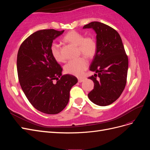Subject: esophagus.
I'll return each mask as SVG.
<instances>
[{
  "instance_id": "1",
  "label": "esophagus",
  "mask_w": 150,
  "mask_h": 150,
  "mask_svg": "<svg viewBox=\"0 0 150 150\" xmlns=\"http://www.w3.org/2000/svg\"><path fill=\"white\" fill-rule=\"evenodd\" d=\"M84 80V79H82V78H79V79H78V82H79V83H82Z\"/></svg>"
}]
</instances>
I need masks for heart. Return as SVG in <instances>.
I'll use <instances>...</instances> for the list:
<instances>
[{"label": "heart", "instance_id": "heart-1", "mask_svg": "<svg viewBox=\"0 0 150 150\" xmlns=\"http://www.w3.org/2000/svg\"><path fill=\"white\" fill-rule=\"evenodd\" d=\"M64 41L75 46H78L79 54H83L87 58L93 57L97 51V43L93 37L84 35L76 30H71L63 38ZM50 51L53 58L57 62L64 61L59 47L56 42H52L50 46ZM88 62L84 57L69 61L64 66V71L67 74L80 76L87 69Z\"/></svg>", "mask_w": 150, "mask_h": 150}]
</instances>
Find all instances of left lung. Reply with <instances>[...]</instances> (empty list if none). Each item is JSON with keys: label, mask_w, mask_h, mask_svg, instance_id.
Wrapping results in <instances>:
<instances>
[{"label": "left lung", "mask_w": 150, "mask_h": 150, "mask_svg": "<svg viewBox=\"0 0 150 150\" xmlns=\"http://www.w3.org/2000/svg\"><path fill=\"white\" fill-rule=\"evenodd\" d=\"M92 28L96 33L97 51L90 65L96 72L89 77L94 89L88 98L94 104L105 106L121 96L126 84L128 58L120 34L113 28L99 22H92L83 29Z\"/></svg>", "instance_id": "left-lung-1"}]
</instances>
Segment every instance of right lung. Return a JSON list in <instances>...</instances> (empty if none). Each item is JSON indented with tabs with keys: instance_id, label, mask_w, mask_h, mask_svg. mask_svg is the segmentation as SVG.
<instances>
[{
	"instance_id": "add662e5",
	"label": "right lung",
	"mask_w": 150,
	"mask_h": 150,
	"mask_svg": "<svg viewBox=\"0 0 150 150\" xmlns=\"http://www.w3.org/2000/svg\"><path fill=\"white\" fill-rule=\"evenodd\" d=\"M64 31H36L24 40L17 53V69L21 88L32 105L46 114L55 115L64 110L71 88L78 83L74 76L62 75V67L50 51L53 40Z\"/></svg>"
}]
</instances>
